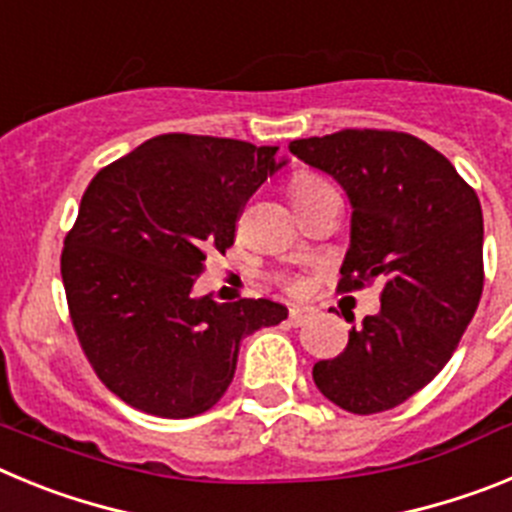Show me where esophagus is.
<instances>
[{"mask_svg":"<svg viewBox=\"0 0 512 512\" xmlns=\"http://www.w3.org/2000/svg\"><path fill=\"white\" fill-rule=\"evenodd\" d=\"M315 307H310V305H295L292 307V310H289V323L292 325H305L307 320H312L315 318Z\"/></svg>","mask_w":512,"mask_h":512,"instance_id":"1","label":"esophagus"}]
</instances>
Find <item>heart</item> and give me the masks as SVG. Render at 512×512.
<instances>
[{
	"mask_svg": "<svg viewBox=\"0 0 512 512\" xmlns=\"http://www.w3.org/2000/svg\"><path fill=\"white\" fill-rule=\"evenodd\" d=\"M325 187V182H320V179H315V176H300V179H295V184H292V197L295 200H300V197H305V194L315 192V189ZM289 289H302V282H289Z\"/></svg>",
	"mask_w": 512,
	"mask_h": 512,
	"instance_id": "b5f03b06",
	"label": "heart"
}]
</instances>
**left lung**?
<instances>
[{
    "mask_svg": "<svg viewBox=\"0 0 512 512\" xmlns=\"http://www.w3.org/2000/svg\"><path fill=\"white\" fill-rule=\"evenodd\" d=\"M289 151L333 176L354 210L338 289L384 282L377 315L351 328L336 359L312 366V379L348 413L397 408L441 372L477 312V192L443 153L395 130H341L292 140Z\"/></svg>",
    "mask_w": 512,
    "mask_h": 512,
    "instance_id": "8db88e82",
    "label": "left lung"
}]
</instances>
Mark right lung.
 Segmentation results:
<instances>
[{
    "label": "right lung",
    "mask_w": 512,
    "mask_h": 512,
    "mask_svg": "<svg viewBox=\"0 0 512 512\" xmlns=\"http://www.w3.org/2000/svg\"><path fill=\"white\" fill-rule=\"evenodd\" d=\"M277 146L212 135H156L87 187L63 241L71 323L97 377L158 418L210 410L233 382L238 348L279 325L271 300L215 302L192 287L210 251L235 241V220L277 161Z\"/></svg>",
    "instance_id": "obj_1"
}]
</instances>
